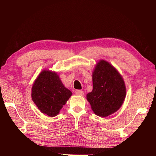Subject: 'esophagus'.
<instances>
[{
    "label": "esophagus",
    "mask_w": 156,
    "mask_h": 156,
    "mask_svg": "<svg viewBox=\"0 0 156 156\" xmlns=\"http://www.w3.org/2000/svg\"><path fill=\"white\" fill-rule=\"evenodd\" d=\"M75 93L77 95H79V96H83V94H84L83 91L81 90H76Z\"/></svg>",
    "instance_id": "1"
}]
</instances>
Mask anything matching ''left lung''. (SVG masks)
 <instances>
[{
	"label": "left lung",
	"instance_id": "1",
	"mask_svg": "<svg viewBox=\"0 0 156 156\" xmlns=\"http://www.w3.org/2000/svg\"><path fill=\"white\" fill-rule=\"evenodd\" d=\"M92 83L93 90L87 94V99L94 112L105 117L119 110L126 95L125 83L119 72L101 60L93 71Z\"/></svg>",
	"mask_w": 156,
	"mask_h": 156
}]
</instances>
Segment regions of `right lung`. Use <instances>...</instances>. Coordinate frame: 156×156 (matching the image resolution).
<instances>
[{"label": "right lung", "mask_w": 156, "mask_h": 156, "mask_svg": "<svg viewBox=\"0 0 156 156\" xmlns=\"http://www.w3.org/2000/svg\"><path fill=\"white\" fill-rule=\"evenodd\" d=\"M72 93L66 88L56 72L43 70L32 88V99L40 111L49 116L57 115Z\"/></svg>", "instance_id": "right-lung-1"}]
</instances>
